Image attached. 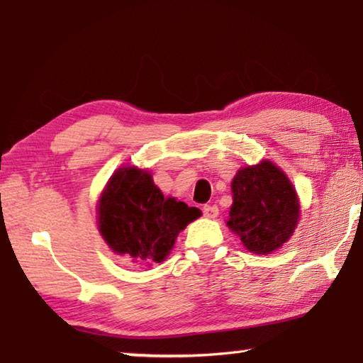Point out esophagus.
I'll list each match as a JSON object with an SVG mask.
<instances>
[{
	"label": "esophagus",
	"instance_id": "obj_1",
	"mask_svg": "<svg viewBox=\"0 0 363 363\" xmlns=\"http://www.w3.org/2000/svg\"><path fill=\"white\" fill-rule=\"evenodd\" d=\"M217 214H219V208L217 206H209V204H206L203 208V216L208 217V219H216Z\"/></svg>",
	"mask_w": 363,
	"mask_h": 363
}]
</instances>
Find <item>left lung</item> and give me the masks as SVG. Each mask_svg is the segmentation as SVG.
<instances>
[{"mask_svg":"<svg viewBox=\"0 0 363 363\" xmlns=\"http://www.w3.org/2000/svg\"><path fill=\"white\" fill-rule=\"evenodd\" d=\"M228 228L254 254H269L291 238L298 223L300 203L284 171L263 160L238 169L232 182Z\"/></svg>","mask_w":363,"mask_h":363,"instance_id":"8db88e82","label":"left lung"}]
</instances>
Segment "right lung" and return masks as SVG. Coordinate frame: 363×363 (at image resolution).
<instances>
[{
	"mask_svg": "<svg viewBox=\"0 0 363 363\" xmlns=\"http://www.w3.org/2000/svg\"><path fill=\"white\" fill-rule=\"evenodd\" d=\"M200 209L163 196L146 169L118 168L98 201V230L118 255L160 263L176 236L200 217Z\"/></svg>",
	"mask_w": 363,
	"mask_h": 363,
	"instance_id": "obj_1",
	"label": "right lung"
}]
</instances>
